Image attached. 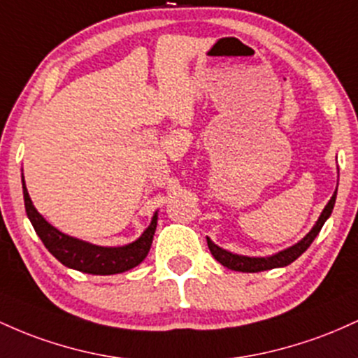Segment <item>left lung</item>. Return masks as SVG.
<instances>
[{"label":"left lung","mask_w":358,"mask_h":358,"mask_svg":"<svg viewBox=\"0 0 358 358\" xmlns=\"http://www.w3.org/2000/svg\"><path fill=\"white\" fill-rule=\"evenodd\" d=\"M335 199H336V191L335 194L331 196V199L328 201L327 206H324V210L321 213L318 222H316L315 227H313V230L309 231L299 243L292 245V247H289L287 250L279 252V254L272 257H243V255L230 254V252L216 247L210 238H208V247H210L211 255L215 257L222 266L236 272H262V271H271V268H275V267H286L308 250L309 245L313 243V240L316 238V235H318L321 228H323V224L328 220V216L331 215L333 206H335Z\"/></svg>","instance_id":"1"}]
</instances>
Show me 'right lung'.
Here are the masks:
<instances>
[{"label": "right lung", "mask_w": 358, "mask_h": 358, "mask_svg": "<svg viewBox=\"0 0 358 358\" xmlns=\"http://www.w3.org/2000/svg\"><path fill=\"white\" fill-rule=\"evenodd\" d=\"M23 199H25L28 218H30L42 243L66 267L94 275L120 274V272L130 271V268L138 266L150 250L155 227H157V215L152 218L150 227L143 231V235L136 242L125 245V247H98V245H91L64 235L47 223L31 204L25 187V180H23Z\"/></svg>", "instance_id": "right-lung-1"}]
</instances>
